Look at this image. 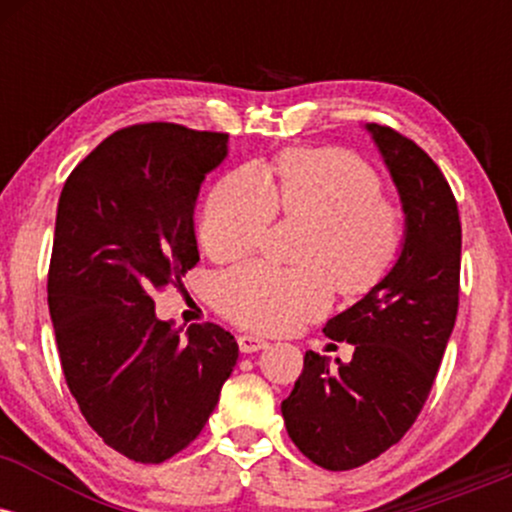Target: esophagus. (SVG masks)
Listing matches in <instances>:
<instances>
[{
    "label": "esophagus",
    "mask_w": 512,
    "mask_h": 512,
    "mask_svg": "<svg viewBox=\"0 0 512 512\" xmlns=\"http://www.w3.org/2000/svg\"><path fill=\"white\" fill-rule=\"evenodd\" d=\"M238 346L243 354H255V351H262L267 349V339L262 337H255V334H240L238 337Z\"/></svg>",
    "instance_id": "obj_1"
}]
</instances>
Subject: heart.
<instances>
[{
	"mask_svg": "<svg viewBox=\"0 0 512 512\" xmlns=\"http://www.w3.org/2000/svg\"><path fill=\"white\" fill-rule=\"evenodd\" d=\"M279 209L308 223L298 245L301 267L248 262L214 284L228 320L257 332H291L325 313L334 289L358 296L373 289L395 260L402 214L380 195L373 168L344 151H291L267 173L240 168L211 190L199 238L214 260L260 248Z\"/></svg>",
	"mask_w": 512,
	"mask_h": 512,
	"instance_id": "obj_1",
	"label": "heart"
}]
</instances>
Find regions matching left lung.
<instances>
[{"instance_id":"obj_1","label":"left lung","mask_w":512,"mask_h":512,"mask_svg":"<svg viewBox=\"0 0 512 512\" xmlns=\"http://www.w3.org/2000/svg\"><path fill=\"white\" fill-rule=\"evenodd\" d=\"M404 211V238L383 279L325 334L354 344L349 363L305 351L281 402L286 431L332 472L361 467L399 443L424 407L455 327L462 226L448 180L424 149L368 122Z\"/></svg>"}]
</instances>
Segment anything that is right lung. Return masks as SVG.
Here are the masks:
<instances>
[{
  "instance_id": "1",
  "label": "right lung",
  "mask_w": 512,
  "mask_h": 512,
  "mask_svg": "<svg viewBox=\"0 0 512 512\" xmlns=\"http://www.w3.org/2000/svg\"><path fill=\"white\" fill-rule=\"evenodd\" d=\"M226 156L228 134L149 122L110 134L62 187L48 303L64 378L88 426L134 462L187 448L238 361L231 332H182L154 308L199 262V187Z\"/></svg>"
}]
</instances>
